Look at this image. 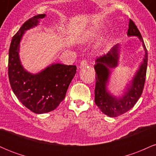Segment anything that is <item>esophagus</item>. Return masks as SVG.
Listing matches in <instances>:
<instances>
[{
	"instance_id": "1",
	"label": "esophagus",
	"mask_w": 156,
	"mask_h": 156,
	"mask_svg": "<svg viewBox=\"0 0 156 156\" xmlns=\"http://www.w3.org/2000/svg\"><path fill=\"white\" fill-rule=\"evenodd\" d=\"M87 60H83V61H81V62H80L79 67L80 68H83L84 67H86V66H87Z\"/></svg>"
}]
</instances>
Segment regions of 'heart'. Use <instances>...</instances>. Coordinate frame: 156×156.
Listing matches in <instances>:
<instances>
[{"label": "heart", "instance_id": "heart-1", "mask_svg": "<svg viewBox=\"0 0 156 156\" xmlns=\"http://www.w3.org/2000/svg\"><path fill=\"white\" fill-rule=\"evenodd\" d=\"M100 31L98 28H92L86 31L83 34V37H81L82 42H85L87 40H92V39H96L99 37Z\"/></svg>", "mask_w": 156, "mask_h": 156}]
</instances>
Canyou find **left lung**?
I'll use <instances>...</instances> for the list:
<instances>
[{
	"instance_id": "left-lung-1",
	"label": "left lung",
	"mask_w": 156,
	"mask_h": 156,
	"mask_svg": "<svg viewBox=\"0 0 156 156\" xmlns=\"http://www.w3.org/2000/svg\"><path fill=\"white\" fill-rule=\"evenodd\" d=\"M128 37H137L142 43L144 50L143 62L132 79L126 87L124 94L116 97L107 90L111 69L117 67L119 62V44H116L107 54L99 57L95 60L96 84L94 89V102L98 108L105 115L116 117L128 112L134 106L140 98L145 82L147 67V51L140 32L133 21L130 19L128 30Z\"/></svg>"
}]
</instances>
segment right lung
I'll return each mask as SVG.
<instances>
[{"mask_svg":"<svg viewBox=\"0 0 156 156\" xmlns=\"http://www.w3.org/2000/svg\"><path fill=\"white\" fill-rule=\"evenodd\" d=\"M45 14L28 20L14 36L9 51L8 73L12 91L27 108L36 114L53 111L64 99L69 83L76 73V66L52 64L37 74L24 69L19 56L23 36L39 24Z\"/></svg>","mask_w":156,"mask_h":156,"instance_id":"1","label":"right lung"}]
</instances>
